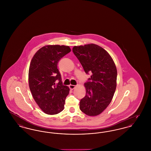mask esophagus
<instances>
[{"label": "esophagus", "instance_id": "1", "mask_svg": "<svg viewBox=\"0 0 151 151\" xmlns=\"http://www.w3.org/2000/svg\"><path fill=\"white\" fill-rule=\"evenodd\" d=\"M70 88L71 89H75V88L76 87L75 86H74V85H70Z\"/></svg>", "mask_w": 151, "mask_h": 151}]
</instances>
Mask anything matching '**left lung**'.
<instances>
[{"instance_id": "1", "label": "left lung", "mask_w": 151, "mask_h": 151, "mask_svg": "<svg viewBox=\"0 0 151 151\" xmlns=\"http://www.w3.org/2000/svg\"><path fill=\"white\" fill-rule=\"evenodd\" d=\"M72 51L91 78L84 84L86 94L80 109L89 116L99 115L111 102L116 86L117 71L109 54L95 44L74 46Z\"/></svg>"}]
</instances>
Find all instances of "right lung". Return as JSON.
<instances>
[{
	"label": "right lung",
	"mask_w": 151,
	"mask_h": 151,
	"mask_svg": "<svg viewBox=\"0 0 151 151\" xmlns=\"http://www.w3.org/2000/svg\"><path fill=\"white\" fill-rule=\"evenodd\" d=\"M70 51L68 46L47 45L37 51L31 60L29 88L36 103L46 114H57L64 109L70 89L63 85L57 65Z\"/></svg>",
	"instance_id": "1"
}]
</instances>
